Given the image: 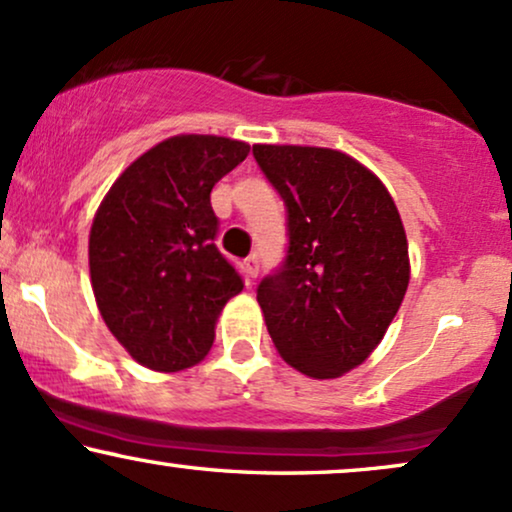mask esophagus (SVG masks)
Wrapping results in <instances>:
<instances>
[{"label":"esophagus","mask_w":512,"mask_h":512,"mask_svg":"<svg viewBox=\"0 0 512 512\" xmlns=\"http://www.w3.org/2000/svg\"><path fill=\"white\" fill-rule=\"evenodd\" d=\"M243 269H245V276H248V281L257 279V272H260V260H257V255H250V257H245V262H243Z\"/></svg>","instance_id":"1"}]
</instances>
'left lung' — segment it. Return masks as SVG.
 Returning <instances> with one entry per match:
<instances>
[{
	"label": "left lung",
	"instance_id": "8db88e82",
	"mask_svg": "<svg viewBox=\"0 0 512 512\" xmlns=\"http://www.w3.org/2000/svg\"><path fill=\"white\" fill-rule=\"evenodd\" d=\"M252 155L288 214L286 260L257 286L267 331L298 372L336 379L379 346L408 291L396 202L329 147L252 145Z\"/></svg>",
	"mask_w": 512,
	"mask_h": 512
}]
</instances>
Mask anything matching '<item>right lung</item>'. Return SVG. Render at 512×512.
<instances>
[{"mask_svg":"<svg viewBox=\"0 0 512 512\" xmlns=\"http://www.w3.org/2000/svg\"><path fill=\"white\" fill-rule=\"evenodd\" d=\"M219 135H174L116 178L90 229V281L104 324L135 362L181 372L209 353L214 326L243 291L214 238L209 193L248 157Z\"/></svg>","mask_w":512,"mask_h":512,"instance_id":"obj_1","label":"right lung"}]
</instances>
